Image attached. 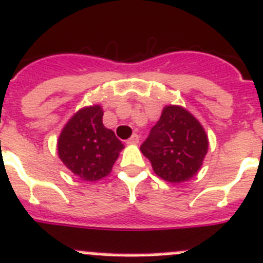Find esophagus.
<instances>
[{"label":"esophagus","instance_id":"1","mask_svg":"<svg viewBox=\"0 0 263 263\" xmlns=\"http://www.w3.org/2000/svg\"><path fill=\"white\" fill-rule=\"evenodd\" d=\"M140 136L137 134H134L128 140H127V144H139Z\"/></svg>","mask_w":263,"mask_h":263}]
</instances>
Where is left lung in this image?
<instances>
[{
	"mask_svg": "<svg viewBox=\"0 0 263 263\" xmlns=\"http://www.w3.org/2000/svg\"><path fill=\"white\" fill-rule=\"evenodd\" d=\"M208 148L209 140L200 122L184 107L168 105L140 151L159 178L183 183L198 173Z\"/></svg>",
	"mask_w": 263,
	"mask_h": 263,
	"instance_id": "1",
	"label": "left lung"
}]
</instances>
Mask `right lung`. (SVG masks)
<instances>
[{
    "instance_id": "right-lung-1",
    "label": "right lung",
    "mask_w": 263,
    "mask_h": 263,
    "mask_svg": "<svg viewBox=\"0 0 263 263\" xmlns=\"http://www.w3.org/2000/svg\"><path fill=\"white\" fill-rule=\"evenodd\" d=\"M100 105L80 109L63 127L57 143L63 165L84 181L109 175L119 152L124 148L111 129L102 123Z\"/></svg>"
}]
</instances>
